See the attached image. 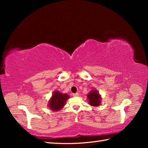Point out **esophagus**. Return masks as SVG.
<instances>
[{
    "instance_id": "esophagus-1",
    "label": "esophagus",
    "mask_w": 148,
    "mask_h": 148,
    "mask_svg": "<svg viewBox=\"0 0 148 148\" xmlns=\"http://www.w3.org/2000/svg\"><path fill=\"white\" fill-rule=\"evenodd\" d=\"M72 95H73V97H78V96H79V93H73V94H72Z\"/></svg>"
}]
</instances>
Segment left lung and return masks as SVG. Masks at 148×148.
Instances as JSON below:
<instances>
[{
	"instance_id": "left-lung-1",
	"label": "left lung",
	"mask_w": 148,
	"mask_h": 148,
	"mask_svg": "<svg viewBox=\"0 0 148 148\" xmlns=\"http://www.w3.org/2000/svg\"><path fill=\"white\" fill-rule=\"evenodd\" d=\"M87 99L88 100V104L91 106L97 107L101 104L102 97L99 92L95 88L92 90L87 95Z\"/></svg>"
}]
</instances>
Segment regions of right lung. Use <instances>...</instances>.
I'll use <instances>...</instances> for the list:
<instances>
[{
  "mask_svg": "<svg viewBox=\"0 0 148 148\" xmlns=\"http://www.w3.org/2000/svg\"><path fill=\"white\" fill-rule=\"evenodd\" d=\"M67 93H62L55 90L53 92L52 96L48 101V107L53 111H58L64 108L66 101L69 98Z\"/></svg>",
  "mask_w": 148,
  "mask_h": 148,
  "instance_id": "right-lung-1",
  "label": "right lung"
}]
</instances>
